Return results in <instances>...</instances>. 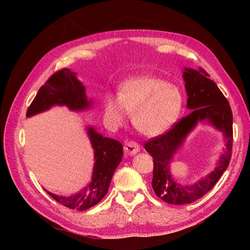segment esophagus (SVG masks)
I'll list each match as a JSON object with an SVG mask.
<instances>
[{
	"mask_svg": "<svg viewBox=\"0 0 250 250\" xmlns=\"http://www.w3.org/2000/svg\"><path fill=\"white\" fill-rule=\"evenodd\" d=\"M125 153L128 155H134L135 153H138L140 151V145L138 143H135L133 141L126 142L125 146H124Z\"/></svg>",
	"mask_w": 250,
	"mask_h": 250,
	"instance_id": "1",
	"label": "esophagus"
}]
</instances>
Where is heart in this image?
Wrapping results in <instances>:
<instances>
[{"instance_id": "b5f03b06", "label": "heart", "mask_w": 250, "mask_h": 250, "mask_svg": "<svg viewBox=\"0 0 250 250\" xmlns=\"http://www.w3.org/2000/svg\"><path fill=\"white\" fill-rule=\"evenodd\" d=\"M184 95L178 86L155 76H139L121 83L118 98L103 99V118L110 128L122 126L128 112L135 129L146 137L168 131L184 107Z\"/></svg>"}]
</instances>
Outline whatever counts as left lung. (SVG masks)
<instances>
[{"label": "left lung", "mask_w": 250, "mask_h": 250, "mask_svg": "<svg viewBox=\"0 0 250 250\" xmlns=\"http://www.w3.org/2000/svg\"><path fill=\"white\" fill-rule=\"evenodd\" d=\"M188 94L187 107L191 113L181 119L165 134L147 141L145 149L153 157L152 188L155 195L169 204H188L201 198L228 169L232 151V112L228 99L203 69H185ZM207 120L224 133L227 148L217 167L193 185H180L172 179L169 163L176 151L198 124Z\"/></svg>", "instance_id": "1"}]
</instances>
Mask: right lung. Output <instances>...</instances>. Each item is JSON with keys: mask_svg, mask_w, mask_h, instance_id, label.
<instances>
[{"mask_svg": "<svg viewBox=\"0 0 250 250\" xmlns=\"http://www.w3.org/2000/svg\"><path fill=\"white\" fill-rule=\"evenodd\" d=\"M54 105H65L75 111L87 109L92 100H87L85 87L69 69L57 71L40 88L27 110L26 117L50 109ZM87 133L95 153V164L90 184L84 188L63 197L47 191L53 199L71 209L85 210L99 203L106 193L113 173L122 161L123 146L119 141L104 138L93 127H87Z\"/></svg>", "mask_w": 250, "mask_h": 250, "instance_id": "right-lung-1", "label": "right lung"}]
</instances>
